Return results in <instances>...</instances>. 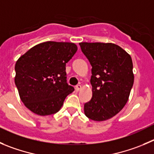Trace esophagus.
<instances>
[{
    "label": "esophagus",
    "mask_w": 154,
    "mask_h": 154,
    "mask_svg": "<svg viewBox=\"0 0 154 154\" xmlns=\"http://www.w3.org/2000/svg\"><path fill=\"white\" fill-rule=\"evenodd\" d=\"M81 89H82V85H78L75 86V91H79Z\"/></svg>",
    "instance_id": "34e87169"
}]
</instances>
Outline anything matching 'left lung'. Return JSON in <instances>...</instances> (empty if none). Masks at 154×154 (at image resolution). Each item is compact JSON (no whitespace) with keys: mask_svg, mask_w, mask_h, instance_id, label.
Wrapping results in <instances>:
<instances>
[{"mask_svg":"<svg viewBox=\"0 0 154 154\" xmlns=\"http://www.w3.org/2000/svg\"><path fill=\"white\" fill-rule=\"evenodd\" d=\"M91 65L92 98L84 106L86 116L101 122L123 109L134 83L132 60L119 45L112 43H79Z\"/></svg>","mask_w":154,"mask_h":154,"instance_id":"1","label":"left lung"}]
</instances>
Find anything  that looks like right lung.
<instances>
[{"instance_id":"obj_1","label":"right lung","mask_w":154,"mask_h":154,"mask_svg":"<svg viewBox=\"0 0 154 154\" xmlns=\"http://www.w3.org/2000/svg\"><path fill=\"white\" fill-rule=\"evenodd\" d=\"M78 50L72 42H45L32 47L15 65V84L20 100L39 116L56 113L74 91L66 83V63Z\"/></svg>"}]
</instances>
